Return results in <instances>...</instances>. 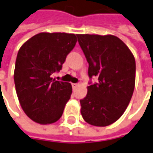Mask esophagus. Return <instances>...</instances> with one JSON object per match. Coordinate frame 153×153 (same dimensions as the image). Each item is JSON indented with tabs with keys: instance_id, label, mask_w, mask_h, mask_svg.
<instances>
[{
	"instance_id": "34e87169",
	"label": "esophagus",
	"mask_w": 153,
	"mask_h": 153,
	"mask_svg": "<svg viewBox=\"0 0 153 153\" xmlns=\"http://www.w3.org/2000/svg\"><path fill=\"white\" fill-rule=\"evenodd\" d=\"M71 85H72L73 88H76L77 86L79 85V84H75V83H72V84H71Z\"/></svg>"
}]
</instances>
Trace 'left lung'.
<instances>
[{"mask_svg":"<svg viewBox=\"0 0 153 153\" xmlns=\"http://www.w3.org/2000/svg\"><path fill=\"white\" fill-rule=\"evenodd\" d=\"M78 42L89 63L88 92L80 100L84 120L106 126L118 120L128 106L136 79L135 58L128 47L113 35L78 34Z\"/></svg>","mask_w":153,"mask_h":153,"instance_id":"obj_1","label":"left lung"}]
</instances>
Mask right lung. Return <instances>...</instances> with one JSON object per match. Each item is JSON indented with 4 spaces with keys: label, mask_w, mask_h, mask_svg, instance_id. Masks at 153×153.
<instances>
[{
    "label": "right lung",
    "mask_w": 153,
    "mask_h": 153,
    "mask_svg": "<svg viewBox=\"0 0 153 153\" xmlns=\"http://www.w3.org/2000/svg\"><path fill=\"white\" fill-rule=\"evenodd\" d=\"M77 42L76 35L41 33L31 37L18 51L14 82L21 106L30 119L51 124L62 116L72 86L52 78L59 72Z\"/></svg>",
    "instance_id": "obj_1"
}]
</instances>
